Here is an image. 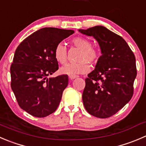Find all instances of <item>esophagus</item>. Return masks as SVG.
Segmentation results:
<instances>
[{"instance_id":"esophagus-1","label":"esophagus","mask_w":146,"mask_h":146,"mask_svg":"<svg viewBox=\"0 0 146 146\" xmlns=\"http://www.w3.org/2000/svg\"><path fill=\"white\" fill-rule=\"evenodd\" d=\"M76 78H77V76H69V78L70 79V80H73V79H75Z\"/></svg>"}]
</instances>
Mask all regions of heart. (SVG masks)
<instances>
[{"mask_svg":"<svg viewBox=\"0 0 146 146\" xmlns=\"http://www.w3.org/2000/svg\"><path fill=\"white\" fill-rule=\"evenodd\" d=\"M72 43L80 49V53L78 58V63H68L60 68V72L62 74L69 76L83 74L90 70L88 63L94 64L99 58V52L97 49L92 47V43L90 40L85 38L76 37L72 40ZM54 57L60 64H65L67 62V48L63 43H59L54 49Z\"/></svg>","mask_w":146,"mask_h":146,"instance_id":"1","label":"heart"}]
</instances>
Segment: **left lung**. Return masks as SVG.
I'll return each mask as SVG.
<instances>
[{
    "label": "left lung",
    "instance_id": "8db88e82",
    "mask_svg": "<svg viewBox=\"0 0 146 146\" xmlns=\"http://www.w3.org/2000/svg\"><path fill=\"white\" fill-rule=\"evenodd\" d=\"M78 31L98 41L101 56L94 70L85 79L83 102L95 117L106 118L123 108L133 95L137 75L135 58L121 36L102 25Z\"/></svg>",
    "mask_w": 146,
    "mask_h": 146
}]
</instances>
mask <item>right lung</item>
Instances as JSON below:
<instances>
[{
  "label": "right lung",
  "instance_id": "right-lung-1",
  "mask_svg": "<svg viewBox=\"0 0 146 146\" xmlns=\"http://www.w3.org/2000/svg\"><path fill=\"white\" fill-rule=\"evenodd\" d=\"M73 33V30L41 28L24 39L15 50L11 66V88L20 107L33 116L43 118L58 107L68 76H48L58 69L55 48Z\"/></svg>",
  "mask_w": 146,
  "mask_h": 146
}]
</instances>
